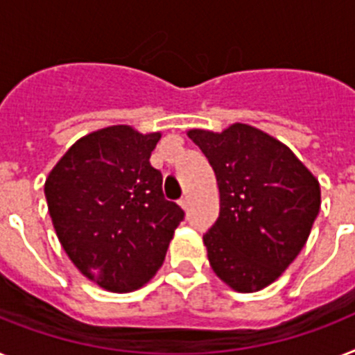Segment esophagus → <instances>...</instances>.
<instances>
[{"label":"esophagus","instance_id":"34e87169","mask_svg":"<svg viewBox=\"0 0 355 355\" xmlns=\"http://www.w3.org/2000/svg\"><path fill=\"white\" fill-rule=\"evenodd\" d=\"M178 204H180L182 209H187V207H189V195H184V197L178 200Z\"/></svg>","mask_w":355,"mask_h":355}]
</instances>
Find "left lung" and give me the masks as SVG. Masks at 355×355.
Here are the masks:
<instances>
[{"instance_id":"8db88e82","label":"left lung","mask_w":355,"mask_h":355,"mask_svg":"<svg viewBox=\"0 0 355 355\" xmlns=\"http://www.w3.org/2000/svg\"><path fill=\"white\" fill-rule=\"evenodd\" d=\"M187 137L211 164L220 195L218 218L204 235L213 272L235 292H259L306 244L321 207L318 178L292 149L248 123Z\"/></svg>"}]
</instances>
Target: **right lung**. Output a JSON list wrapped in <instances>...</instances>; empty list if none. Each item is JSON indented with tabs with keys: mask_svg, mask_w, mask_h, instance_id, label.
<instances>
[{
	"mask_svg": "<svg viewBox=\"0 0 355 355\" xmlns=\"http://www.w3.org/2000/svg\"><path fill=\"white\" fill-rule=\"evenodd\" d=\"M160 132L111 125L80 138L45 180L53 226L74 266L103 290L128 293L162 266L182 207L164 198L149 164Z\"/></svg>",
	"mask_w": 355,
	"mask_h": 355,
	"instance_id": "1",
	"label": "right lung"
}]
</instances>
